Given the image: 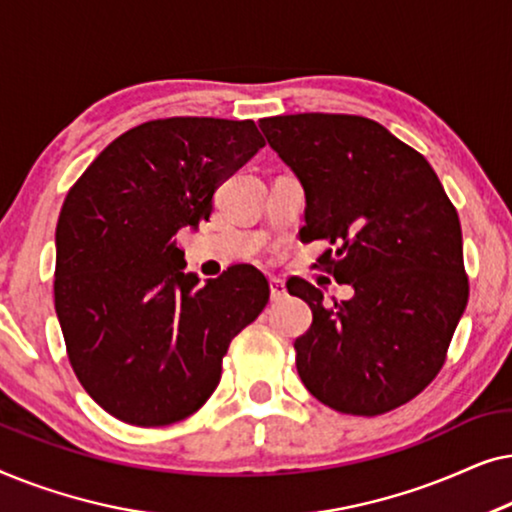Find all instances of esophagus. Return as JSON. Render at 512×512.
I'll return each instance as SVG.
<instances>
[{"label":"esophagus","instance_id":"obj_1","mask_svg":"<svg viewBox=\"0 0 512 512\" xmlns=\"http://www.w3.org/2000/svg\"><path fill=\"white\" fill-rule=\"evenodd\" d=\"M270 298L272 303H279V300L286 298V284L282 282V279H270Z\"/></svg>","mask_w":512,"mask_h":512}]
</instances>
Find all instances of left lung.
I'll return each instance as SVG.
<instances>
[{
    "label": "left lung",
    "instance_id": "1",
    "mask_svg": "<svg viewBox=\"0 0 512 512\" xmlns=\"http://www.w3.org/2000/svg\"><path fill=\"white\" fill-rule=\"evenodd\" d=\"M305 188V242L326 240L319 265L354 296L328 305L293 279L312 310L293 342L307 391L345 415L408 403L443 368L468 303L461 223L422 153L384 125L349 114L272 116L258 123Z\"/></svg>",
    "mask_w": 512,
    "mask_h": 512
}]
</instances>
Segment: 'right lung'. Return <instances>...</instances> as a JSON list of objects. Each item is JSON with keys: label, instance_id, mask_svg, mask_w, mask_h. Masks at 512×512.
<instances>
[{"label": "right lung", "instance_id": "obj_1", "mask_svg": "<svg viewBox=\"0 0 512 512\" xmlns=\"http://www.w3.org/2000/svg\"><path fill=\"white\" fill-rule=\"evenodd\" d=\"M265 139L254 121L174 116L116 137L69 188L55 230V312L90 398L125 424L191 417L221 380L230 342L268 305L251 265L200 284L181 228Z\"/></svg>", "mask_w": 512, "mask_h": 512}]
</instances>
